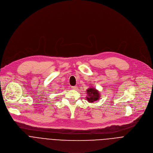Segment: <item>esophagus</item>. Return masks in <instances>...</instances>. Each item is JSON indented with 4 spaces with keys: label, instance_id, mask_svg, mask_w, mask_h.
Segmentation results:
<instances>
[{
    "label": "esophagus",
    "instance_id": "obj_1",
    "mask_svg": "<svg viewBox=\"0 0 153 153\" xmlns=\"http://www.w3.org/2000/svg\"><path fill=\"white\" fill-rule=\"evenodd\" d=\"M71 88L73 89V90H77V86H71Z\"/></svg>",
    "mask_w": 153,
    "mask_h": 153
}]
</instances>
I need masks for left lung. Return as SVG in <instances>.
<instances>
[{
    "label": "left lung",
    "instance_id": "8db88e82",
    "mask_svg": "<svg viewBox=\"0 0 153 153\" xmlns=\"http://www.w3.org/2000/svg\"><path fill=\"white\" fill-rule=\"evenodd\" d=\"M88 96L86 97V99L90 103H93L94 101H96L100 99V94L99 91L93 87H90V88L86 90Z\"/></svg>",
    "mask_w": 153,
    "mask_h": 153
}]
</instances>
